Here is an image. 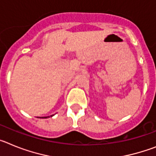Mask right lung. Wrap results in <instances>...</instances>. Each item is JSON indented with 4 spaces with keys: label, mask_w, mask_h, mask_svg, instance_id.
Segmentation results:
<instances>
[{
    "label": "right lung",
    "mask_w": 156,
    "mask_h": 156,
    "mask_svg": "<svg viewBox=\"0 0 156 156\" xmlns=\"http://www.w3.org/2000/svg\"><path fill=\"white\" fill-rule=\"evenodd\" d=\"M51 116H52V115H51ZM48 117H49V116H48ZM48 117H41V118H48Z\"/></svg>",
    "instance_id": "right-lung-1"
}]
</instances>
